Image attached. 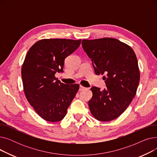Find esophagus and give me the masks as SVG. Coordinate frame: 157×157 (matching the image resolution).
<instances>
[{
	"instance_id": "esophagus-1",
	"label": "esophagus",
	"mask_w": 157,
	"mask_h": 157,
	"mask_svg": "<svg viewBox=\"0 0 157 157\" xmlns=\"http://www.w3.org/2000/svg\"><path fill=\"white\" fill-rule=\"evenodd\" d=\"M85 89H86V88L83 86H79V91H82V90H84Z\"/></svg>"
}]
</instances>
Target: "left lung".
Returning <instances> with one entry per match:
<instances>
[{"instance_id": "left-lung-1", "label": "left lung", "mask_w": 157, "mask_h": 157, "mask_svg": "<svg viewBox=\"0 0 157 157\" xmlns=\"http://www.w3.org/2000/svg\"><path fill=\"white\" fill-rule=\"evenodd\" d=\"M82 47L92 60L94 72L102 75L106 88L92 86L90 110L98 120L116 119L135 97L140 72L137 57L130 46L111 37L83 39Z\"/></svg>"}]
</instances>
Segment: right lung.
I'll list each match as a JSON object with an SVG mask.
<instances>
[{
  "label": "right lung",
  "mask_w": 157,
  "mask_h": 157,
  "mask_svg": "<svg viewBox=\"0 0 157 157\" xmlns=\"http://www.w3.org/2000/svg\"><path fill=\"white\" fill-rule=\"evenodd\" d=\"M81 40L42 39L30 49L21 68L25 94L30 104L44 120H62L75 97L78 84L66 85L55 74L63 72L66 57L76 50Z\"/></svg>",
  "instance_id": "1"
}]
</instances>
